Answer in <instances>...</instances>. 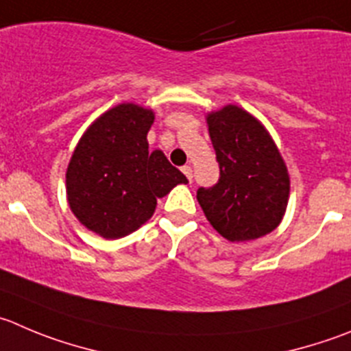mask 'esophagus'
<instances>
[{
	"label": "esophagus",
	"instance_id": "esophagus-1",
	"mask_svg": "<svg viewBox=\"0 0 351 351\" xmlns=\"http://www.w3.org/2000/svg\"><path fill=\"white\" fill-rule=\"evenodd\" d=\"M181 170H182V173H184L186 178H188V181L191 182V179H193V169H191V167H189V165H184V167H182Z\"/></svg>",
	"mask_w": 351,
	"mask_h": 351
}]
</instances>
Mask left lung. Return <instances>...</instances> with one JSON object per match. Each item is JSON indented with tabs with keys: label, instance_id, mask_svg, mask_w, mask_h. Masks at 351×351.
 <instances>
[{
	"label": "left lung",
	"instance_id": "left-lung-1",
	"mask_svg": "<svg viewBox=\"0 0 351 351\" xmlns=\"http://www.w3.org/2000/svg\"><path fill=\"white\" fill-rule=\"evenodd\" d=\"M220 178L196 193L213 229L229 241L269 234L285 215L289 178L262 123L234 105L206 117Z\"/></svg>",
	"mask_w": 351,
	"mask_h": 351
}]
</instances>
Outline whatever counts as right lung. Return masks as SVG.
Returning <instances> with one entry per match:
<instances>
[{
	"label": "right lung",
	"instance_id": "obj_1",
	"mask_svg": "<svg viewBox=\"0 0 351 351\" xmlns=\"http://www.w3.org/2000/svg\"><path fill=\"white\" fill-rule=\"evenodd\" d=\"M152 110L122 103L84 132L66 169L73 215L106 239L123 238L153 215L156 199L188 182L160 149L149 152Z\"/></svg>",
	"mask_w": 351,
	"mask_h": 351
}]
</instances>
